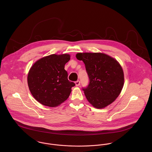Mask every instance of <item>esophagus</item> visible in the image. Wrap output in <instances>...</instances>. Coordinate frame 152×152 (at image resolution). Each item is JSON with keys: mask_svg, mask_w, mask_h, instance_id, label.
<instances>
[{"mask_svg": "<svg viewBox=\"0 0 152 152\" xmlns=\"http://www.w3.org/2000/svg\"><path fill=\"white\" fill-rule=\"evenodd\" d=\"M75 86H76L77 87H78V86H80V81L78 80V81H75Z\"/></svg>", "mask_w": 152, "mask_h": 152, "instance_id": "obj_1", "label": "esophagus"}]
</instances>
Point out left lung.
<instances>
[{
  "instance_id": "1",
  "label": "left lung",
  "mask_w": 152,
  "mask_h": 152,
  "mask_svg": "<svg viewBox=\"0 0 152 152\" xmlns=\"http://www.w3.org/2000/svg\"><path fill=\"white\" fill-rule=\"evenodd\" d=\"M76 57L84 63L89 79L87 88H83L88 102L98 109L112 103L124 84V71L119 63L101 53H80Z\"/></svg>"
}]
</instances>
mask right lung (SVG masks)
I'll return each mask as SVG.
<instances>
[{"label":"right lung","mask_w":152,"mask_h":152,"mask_svg":"<svg viewBox=\"0 0 152 152\" xmlns=\"http://www.w3.org/2000/svg\"><path fill=\"white\" fill-rule=\"evenodd\" d=\"M69 54H51L37 61L31 67L27 83L33 97L42 105L55 107L67 99L75 83L68 80L65 64Z\"/></svg>","instance_id":"1"}]
</instances>
